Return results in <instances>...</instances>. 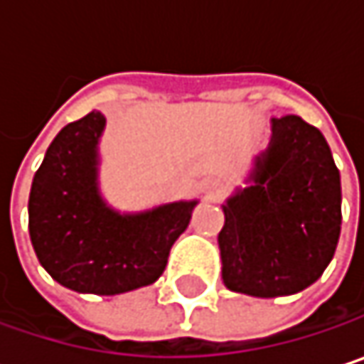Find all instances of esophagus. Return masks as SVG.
Wrapping results in <instances>:
<instances>
[{
  "instance_id": "1",
  "label": "esophagus",
  "mask_w": 364,
  "mask_h": 364,
  "mask_svg": "<svg viewBox=\"0 0 364 364\" xmlns=\"http://www.w3.org/2000/svg\"><path fill=\"white\" fill-rule=\"evenodd\" d=\"M217 187H219V183L215 181V179H202L200 181V189L204 193H213V191H217Z\"/></svg>"
}]
</instances>
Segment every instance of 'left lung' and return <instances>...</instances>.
I'll use <instances>...</instances> for the list:
<instances>
[{
  "mask_svg": "<svg viewBox=\"0 0 364 364\" xmlns=\"http://www.w3.org/2000/svg\"><path fill=\"white\" fill-rule=\"evenodd\" d=\"M221 208L217 242L230 291L269 299L314 284L341 232V181L323 132L299 115L274 117L247 187Z\"/></svg>",
  "mask_w": 364,
  "mask_h": 364,
  "instance_id": "1",
  "label": "left lung"
}]
</instances>
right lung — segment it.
Returning a JSON list of instances; mask_svg holds the SVG:
<instances>
[{
  "label": "right lung",
  "mask_w": 364,
  "mask_h": 364,
  "mask_svg": "<svg viewBox=\"0 0 364 364\" xmlns=\"http://www.w3.org/2000/svg\"><path fill=\"white\" fill-rule=\"evenodd\" d=\"M105 115L90 111L50 143L29 193V236L41 267L63 287L119 295L156 282L198 200L119 213L101 193Z\"/></svg>",
  "instance_id": "add662e5"
}]
</instances>
